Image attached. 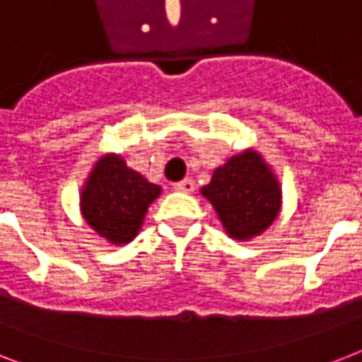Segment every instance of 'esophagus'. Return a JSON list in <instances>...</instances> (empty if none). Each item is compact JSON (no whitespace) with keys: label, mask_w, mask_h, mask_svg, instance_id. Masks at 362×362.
<instances>
[{"label":"esophagus","mask_w":362,"mask_h":362,"mask_svg":"<svg viewBox=\"0 0 362 362\" xmlns=\"http://www.w3.org/2000/svg\"><path fill=\"white\" fill-rule=\"evenodd\" d=\"M175 189H178V192L182 193H192L193 189H195V182H193L192 178H184V180L176 182Z\"/></svg>","instance_id":"obj_1"}]
</instances>
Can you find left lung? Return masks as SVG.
<instances>
[{"mask_svg": "<svg viewBox=\"0 0 362 362\" xmlns=\"http://www.w3.org/2000/svg\"><path fill=\"white\" fill-rule=\"evenodd\" d=\"M201 193L235 240L257 237L276 220L281 206L280 182L255 150L227 159Z\"/></svg>", "mask_w": 362, "mask_h": 362, "instance_id": "obj_1", "label": "left lung"}]
</instances>
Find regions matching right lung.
Segmentation results:
<instances>
[{"instance_id":"obj_1","label":"right lung","mask_w":362,"mask_h":362,"mask_svg":"<svg viewBox=\"0 0 362 362\" xmlns=\"http://www.w3.org/2000/svg\"><path fill=\"white\" fill-rule=\"evenodd\" d=\"M161 187L125 165L116 153L99 159L81 193L84 220L110 244H127L136 237L148 206Z\"/></svg>"}]
</instances>
